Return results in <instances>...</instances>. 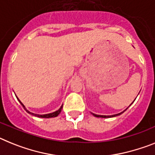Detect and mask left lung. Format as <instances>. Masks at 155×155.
Masks as SVG:
<instances>
[{"label": "left lung", "mask_w": 155, "mask_h": 155, "mask_svg": "<svg viewBox=\"0 0 155 155\" xmlns=\"http://www.w3.org/2000/svg\"><path fill=\"white\" fill-rule=\"evenodd\" d=\"M135 100H136V99H135ZM135 100H134V101H135ZM132 104H133V103H132ZM131 104H130V105H131ZM130 106H129V107H130ZM127 108H128V107H127ZM127 108H126V109H127ZM126 110H125V111H126ZM125 111H122V112H120V113H118V114H115V115H96V114H94V113H92V114H93V115H94V116L98 117V118H112V117H115V116H118V115H120L121 114H122V113L124 112Z\"/></svg>", "instance_id": "8db88e82"}]
</instances>
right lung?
I'll use <instances>...</instances> for the list:
<instances>
[{
	"label": "right lung",
	"mask_w": 155,
	"mask_h": 155,
	"mask_svg": "<svg viewBox=\"0 0 155 155\" xmlns=\"http://www.w3.org/2000/svg\"><path fill=\"white\" fill-rule=\"evenodd\" d=\"M17 99H18V101L20 102V104H21V105H22V107H24V109H25V111H27V112L29 113V114H30V115H34V116L40 117V118H53V117H57L58 115L59 114H60V113H61V109H62V107H63V104H62V105L61 106V107H60V108H59V109L58 110V111H54V112L49 113V114H46V115H38V114H34V113H33V112H30V111H28V110L26 109V108H25V106H24V104H22V103H21V101H20V100H19V99H18V97H17Z\"/></svg>",
	"instance_id": "add662e5"
}]
</instances>
